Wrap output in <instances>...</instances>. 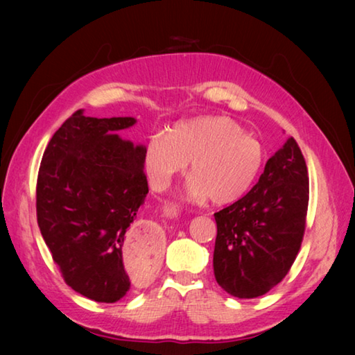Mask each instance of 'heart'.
Returning <instances> with one entry per match:
<instances>
[{
    "instance_id": "heart-1",
    "label": "heart",
    "mask_w": 355,
    "mask_h": 355,
    "mask_svg": "<svg viewBox=\"0 0 355 355\" xmlns=\"http://www.w3.org/2000/svg\"><path fill=\"white\" fill-rule=\"evenodd\" d=\"M263 147L225 116H203L155 133L144 150V169L152 188L163 191L189 161L186 192L194 199L227 205L241 199L263 164Z\"/></svg>"
}]
</instances>
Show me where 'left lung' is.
Masks as SVG:
<instances>
[{
    "mask_svg": "<svg viewBox=\"0 0 355 355\" xmlns=\"http://www.w3.org/2000/svg\"><path fill=\"white\" fill-rule=\"evenodd\" d=\"M307 208V164L290 137L268 159L254 188L214 213L216 282L239 299L263 296L280 284L302 244Z\"/></svg>",
    "mask_w": 355,
    "mask_h": 355,
    "instance_id": "left-lung-1",
    "label": "left lung"
}]
</instances>
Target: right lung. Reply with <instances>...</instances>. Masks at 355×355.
Listing matches in <instances>:
<instances>
[{
    "label": "right lung",
    "instance_id": "1",
    "mask_svg": "<svg viewBox=\"0 0 355 355\" xmlns=\"http://www.w3.org/2000/svg\"><path fill=\"white\" fill-rule=\"evenodd\" d=\"M135 123L133 117L95 119L76 111L53 135L39 167L42 236L65 284L95 302H117L131 285L122 248L148 192L146 147L114 133ZM153 258L148 250V269Z\"/></svg>",
    "mask_w": 355,
    "mask_h": 355
}]
</instances>
